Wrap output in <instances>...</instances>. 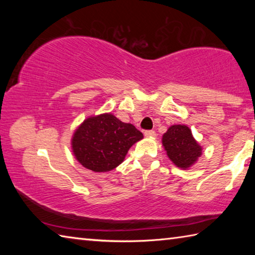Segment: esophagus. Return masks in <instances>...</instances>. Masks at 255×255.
<instances>
[{
    "label": "esophagus",
    "instance_id": "esophagus-1",
    "mask_svg": "<svg viewBox=\"0 0 255 255\" xmlns=\"http://www.w3.org/2000/svg\"><path fill=\"white\" fill-rule=\"evenodd\" d=\"M144 135L146 136V137H155L156 136V133H155V131L154 130H146L145 132H144Z\"/></svg>",
    "mask_w": 255,
    "mask_h": 255
}]
</instances>
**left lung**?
<instances>
[{
  "label": "left lung",
  "mask_w": 255,
  "mask_h": 255,
  "mask_svg": "<svg viewBox=\"0 0 255 255\" xmlns=\"http://www.w3.org/2000/svg\"><path fill=\"white\" fill-rule=\"evenodd\" d=\"M162 144L169 158L180 169H189L202 153L201 146L193 138L190 128L184 125H173L162 138Z\"/></svg>",
  "instance_id": "1"
}]
</instances>
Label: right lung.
I'll list each match as a JSON object with an SVG mask.
<instances>
[{"label": "right lung", "mask_w": 255, "mask_h": 255, "mask_svg": "<svg viewBox=\"0 0 255 255\" xmlns=\"http://www.w3.org/2000/svg\"><path fill=\"white\" fill-rule=\"evenodd\" d=\"M143 137L133 125L120 122L111 114H103L80 125L72 138V149L86 169L107 172L122 164L129 148Z\"/></svg>", "instance_id": "add662e5"}]
</instances>
